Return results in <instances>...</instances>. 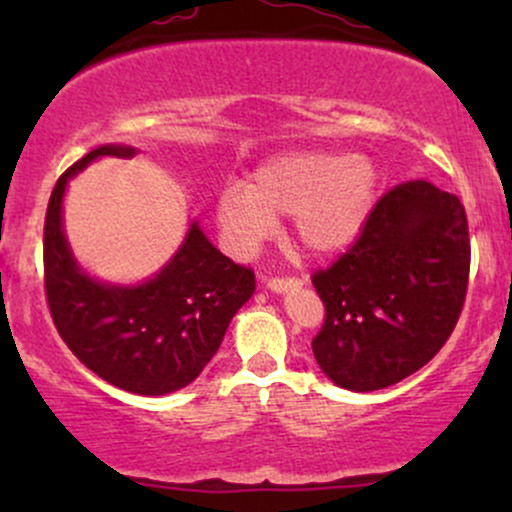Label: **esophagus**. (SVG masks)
Here are the masks:
<instances>
[{"instance_id": "esophagus-1", "label": "esophagus", "mask_w": 512, "mask_h": 512, "mask_svg": "<svg viewBox=\"0 0 512 512\" xmlns=\"http://www.w3.org/2000/svg\"><path fill=\"white\" fill-rule=\"evenodd\" d=\"M303 281L296 279V276H272L267 279V289H272L276 293H286V291H296L301 289Z\"/></svg>"}]
</instances>
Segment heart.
<instances>
[{"instance_id":"b5f03b06","label":"heart","mask_w":512,"mask_h":512,"mask_svg":"<svg viewBox=\"0 0 512 512\" xmlns=\"http://www.w3.org/2000/svg\"><path fill=\"white\" fill-rule=\"evenodd\" d=\"M378 173L366 156L286 151L255 168L250 185L216 199V221L236 250H252L291 216L296 243L315 257L354 245L373 211Z\"/></svg>"}]
</instances>
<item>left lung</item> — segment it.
I'll list each match as a JSON object with an SVG mask.
<instances>
[{"label": "left lung", "instance_id": "1", "mask_svg": "<svg viewBox=\"0 0 512 512\" xmlns=\"http://www.w3.org/2000/svg\"><path fill=\"white\" fill-rule=\"evenodd\" d=\"M469 255L455 195L428 180L385 192L356 243L313 274L325 303L313 339L322 373L344 390L373 392L424 368L460 320Z\"/></svg>", "mask_w": 512, "mask_h": 512}]
</instances>
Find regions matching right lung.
<instances>
[{
	"mask_svg": "<svg viewBox=\"0 0 512 512\" xmlns=\"http://www.w3.org/2000/svg\"><path fill=\"white\" fill-rule=\"evenodd\" d=\"M98 156H134L98 146L57 180L45 214V298L57 332L88 370L134 395L190 385L219 351L228 322L255 291V274L221 255L197 223L154 279L110 286L79 269L62 231L67 180Z\"/></svg>",
	"mask_w": 512,
	"mask_h": 512,
	"instance_id": "obj_1",
	"label": "right lung"
}]
</instances>
